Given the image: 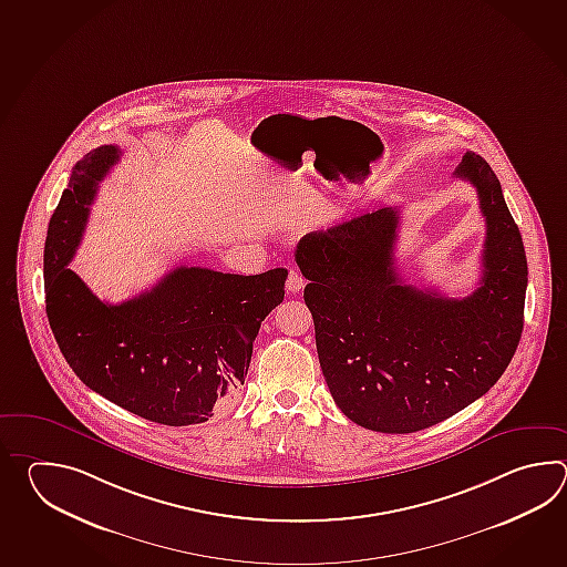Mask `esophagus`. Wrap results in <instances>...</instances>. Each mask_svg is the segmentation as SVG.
<instances>
[{
	"mask_svg": "<svg viewBox=\"0 0 567 567\" xmlns=\"http://www.w3.org/2000/svg\"><path fill=\"white\" fill-rule=\"evenodd\" d=\"M306 286V279L301 278L300 271H296V269H289L288 284H286V288L291 293H298Z\"/></svg>",
	"mask_w": 567,
	"mask_h": 567,
	"instance_id": "34e87169",
	"label": "esophagus"
}]
</instances>
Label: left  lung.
<instances>
[{"instance_id": "8db88e82", "label": "left lung", "mask_w": 567, "mask_h": 567, "mask_svg": "<svg viewBox=\"0 0 567 567\" xmlns=\"http://www.w3.org/2000/svg\"><path fill=\"white\" fill-rule=\"evenodd\" d=\"M454 178L476 188L486 220L481 284L466 298L401 281L398 208L308 233L296 247L326 385L367 430L411 434L444 422L482 398L517 350L527 291L520 233L486 159L466 152Z\"/></svg>"}]
</instances>
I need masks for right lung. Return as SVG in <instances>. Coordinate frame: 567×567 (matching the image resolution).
Instances as JSON below:
<instances>
[{
  "label": "right lung",
  "mask_w": 567,
  "mask_h": 567,
  "mask_svg": "<svg viewBox=\"0 0 567 567\" xmlns=\"http://www.w3.org/2000/svg\"><path fill=\"white\" fill-rule=\"evenodd\" d=\"M101 145L76 162L50 218L44 247L47 316L76 377L150 422L194 425L239 393L267 313L284 300L288 269L259 276L176 267L123 303L99 300L69 269L99 182L120 162Z\"/></svg>",
  "instance_id": "obj_1"
}]
</instances>
